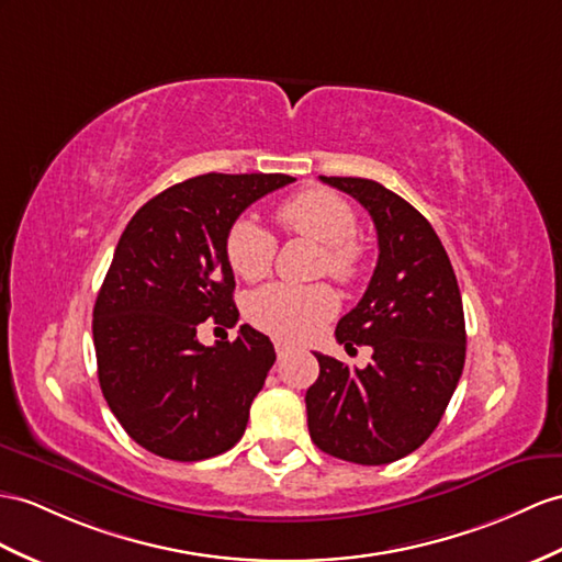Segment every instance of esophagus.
I'll return each instance as SVG.
<instances>
[{
  "instance_id": "obj_1",
  "label": "esophagus",
  "mask_w": 562,
  "mask_h": 562,
  "mask_svg": "<svg viewBox=\"0 0 562 562\" xmlns=\"http://www.w3.org/2000/svg\"><path fill=\"white\" fill-rule=\"evenodd\" d=\"M273 348H277V355H279V358H285V355H289L291 352V344H289V340H273Z\"/></svg>"
}]
</instances>
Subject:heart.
<instances>
[{"label": "heart", "mask_w": 562, "mask_h": 562, "mask_svg": "<svg viewBox=\"0 0 562 562\" xmlns=\"http://www.w3.org/2000/svg\"><path fill=\"white\" fill-rule=\"evenodd\" d=\"M277 222L289 234L305 236L322 245L319 269L328 277L340 283H352L362 273V250L355 240L358 216L350 202L334 190L310 188L285 198L277 207ZM224 250L231 269L240 279L259 281L271 269L277 238L255 218L240 216L228 226ZM336 307V293L324 283H273L250 297L248 317L271 336L297 340L317 331Z\"/></svg>", "instance_id": "heart-1"}]
</instances>
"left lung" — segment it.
<instances>
[{"instance_id":"1","label":"left lung","mask_w":562,"mask_h":562,"mask_svg":"<svg viewBox=\"0 0 562 562\" xmlns=\"http://www.w3.org/2000/svg\"><path fill=\"white\" fill-rule=\"evenodd\" d=\"M372 216L379 259L358 307L336 326L338 344L372 346V364L350 369L328 355L307 389V427L324 453L386 464L439 427L464 367V314L453 265L431 224L376 181L319 176Z\"/></svg>"}]
</instances>
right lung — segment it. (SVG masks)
I'll return each instance as SVG.
<instances>
[{"mask_svg":"<svg viewBox=\"0 0 562 562\" xmlns=\"http://www.w3.org/2000/svg\"><path fill=\"white\" fill-rule=\"evenodd\" d=\"M285 173H204L155 195L123 231L92 312L104 401L149 453L178 462L234 448L277 352L243 324L234 344L202 346L198 326H234L228 226Z\"/></svg>","mask_w":562,"mask_h":562,"instance_id":"1","label":"right lung"}]
</instances>
